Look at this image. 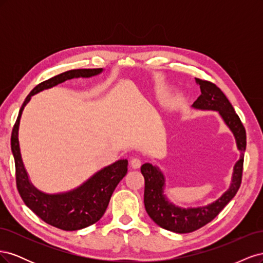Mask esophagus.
<instances>
[{"label":"esophagus","instance_id":"34e87169","mask_svg":"<svg viewBox=\"0 0 263 263\" xmlns=\"http://www.w3.org/2000/svg\"><path fill=\"white\" fill-rule=\"evenodd\" d=\"M130 165L133 166V169H138L141 165V160L139 158H133L130 160Z\"/></svg>","mask_w":263,"mask_h":263}]
</instances>
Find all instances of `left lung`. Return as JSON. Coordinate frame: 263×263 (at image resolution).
<instances>
[{"mask_svg":"<svg viewBox=\"0 0 263 263\" xmlns=\"http://www.w3.org/2000/svg\"><path fill=\"white\" fill-rule=\"evenodd\" d=\"M200 85L201 95L192 107L201 110H216L225 125L233 133L240 158L235 165L230 185L216 201L197 208H180L169 201L164 193L165 178L158 165L145 163L141 165V173L145 178V209L149 217L158 226L178 234H186L205 226L213 220L220 211L236 195L241 184L243 156L246 150V130L225 94L214 83L195 78Z\"/></svg>","mask_w":263,"mask_h":263,"instance_id":"8db88e82","label":"left lung"}]
</instances>
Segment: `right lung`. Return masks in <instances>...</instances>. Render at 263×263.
<instances>
[{"instance_id": "right-lung-1", "label": "right lung", "mask_w": 263, "mask_h": 263, "mask_svg": "<svg viewBox=\"0 0 263 263\" xmlns=\"http://www.w3.org/2000/svg\"><path fill=\"white\" fill-rule=\"evenodd\" d=\"M104 69H77L55 76L36 85L27 95L20 109L11 137V148L16 170V184L21 197L28 209L47 224L63 230H79L95 224L104 215L115 187L126 176L127 159H121L102 168L81 185L67 192L45 193L38 190L29 180L24 165L18 129L23 110L33 95L77 78H92L102 73Z\"/></svg>"}]
</instances>
